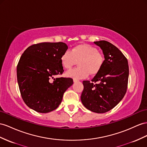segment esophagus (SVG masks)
<instances>
[{"mask_svg":"<svg viewBox=\"0 0 147 147\" xmlns=\"http://www.w3.org/2000/svg\"><path fill=\"white\" fill-rule=\"evenodd\" d=\"M73 81H74V82H78V81H79V80H76V79H74V80H73Z\"/></svg>","mask_w":147,"mask_h":147,"instance_id":"obj_1","label":"esophagus"}]
</instances>
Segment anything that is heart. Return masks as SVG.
I'll return each mask as SVG.
<instances>
[{
    "mask_svg": "<svg viewBox=\"0 0 147 147\" xmlns=\"http://www.w3.org/2000/svg\"><path fill=\"white\" fill-rule=\"evenodd\" d=\"M78 61L79 67L66 73V76L76 80L87 78L89 73L96 75L104 64V55L94 47L88 44L79 45L67 50L61 56V63L65 69H70Z\"/></svg>",
    "mask_w": 147,
    "mask_h": 147,
    "instance_id": "obj_1",
    "label": "heart"
}]
</instances>
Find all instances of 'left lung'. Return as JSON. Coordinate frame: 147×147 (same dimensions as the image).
Segmentation results:
<instances>
[{
    "mask_svg": "<svg viewBox=\"0 0 147 147\" xmlns=\"http://www.w3.org/2000/svg\"><path fill=\"white\" fill-rule=\"evenodd\" d=\"M94 43L102 50L105 61L91 82H82L81 100L89 111L102 114L116 106L125 96L129 69L127 59L114 45L105 40Z\"/></svg>",
    "mask_w": 147,
    "mask_h": 147,
    "instance_id": "1",
    "label": "left lung"
}]
</instances>
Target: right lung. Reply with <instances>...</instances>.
Here are the masks:
<instances>
[{
	"label": "right lung",
	"mask_w": 147,
	"mask_h": 147,
	"mask_svg": "<svg viewBox=\"0 0 147 147\" xmlns=\"http://www.w3.org/2000/svg\"><path fill=\"white\" fill-rule=\"evenodd\" d=\"M67 48L63 42H43L30 46L22 55L17 81L22 99L32 109L40 113L56 109L73 84L72 78H54L64 72L61 56Z\"/></svg>",
	"instance_id": "1"
}]
</instances>
